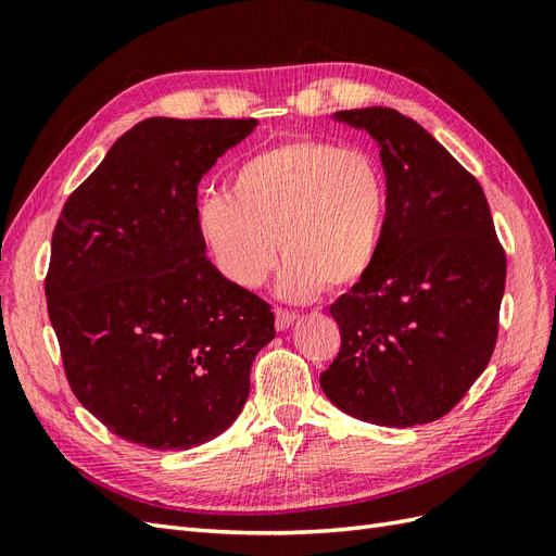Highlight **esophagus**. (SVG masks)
Returning <instances> with one entry per match:
<instances>
[{
    "mask_svg": "<svg viewBox=\"0 0 556 556\" xmlns=\"http://www.w3.org/2000/svg\"><path fill=\"white\" fill-rule=\"evenodd\" d=\"M274 313H276V329H278V331L290 329V327H292V323L296 319V315H294V313L285 311V308H276Z\"/></svg>",
    "mask_w": 556,
    "mask_h": 556,
    "instance_id": "1",
    "label": "esophagus"
}]
</instances>
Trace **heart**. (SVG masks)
<instances>
[{
  "instance_id": "b5f03b06",
  "label": "heart",
  "mask_w": 556,
  "mask_h": 556,
  "mask_svg": "<svg viewBox=\"0 0 556 556\" xmlns=\"http://www.w3.org/2000/svg\"><path fill=\"white\" fill-rule=\"evenodd\" d=\"M387 229V185L362 150L319 139H292L245 157L229 194L197 206V231L231 285L252 290L285 260L276 292L311 301L327 290H352L380 257Z\"/></svg>"
}]
</instances>
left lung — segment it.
<instances>
[{
    "mask_svg": "<svg viewBox=\"0 0 556 556\" xmlns=\"http://www.w3.org/2000/svg\"><path fill=\"white\" fill-rule=\"evenodd\" d=\"M333 121L378 143L387 229L374 271L329 308L341 352L319 387L362 422L427 425L490 364L506 255L480 182L422 125L382 106Z\"/></svg>",
    "mask_w": 556,
    "mask_h": 556,
    "instance_id": "8db88e82",
    "label": "left lung"
}]
</instances>
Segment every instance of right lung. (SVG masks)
<instances>
[{
	"label": "right lung",
	"instance_id": "add662e5",
	"mask_svg": "<svg viewBox=\"0 0 556 556\" xmlns=\"http://www.w3.org/2000/svg\"><path fill=\"white\" fill-rule=\"evenodd\" d=\"M248 121L148 117L66 199L46 276L72 392L115 435L190 450L231 427L274 313L206 260L197 185Z\"/></svg>",
	"mask_w": 556,
	"mask_h": 556
}]
</instances>
